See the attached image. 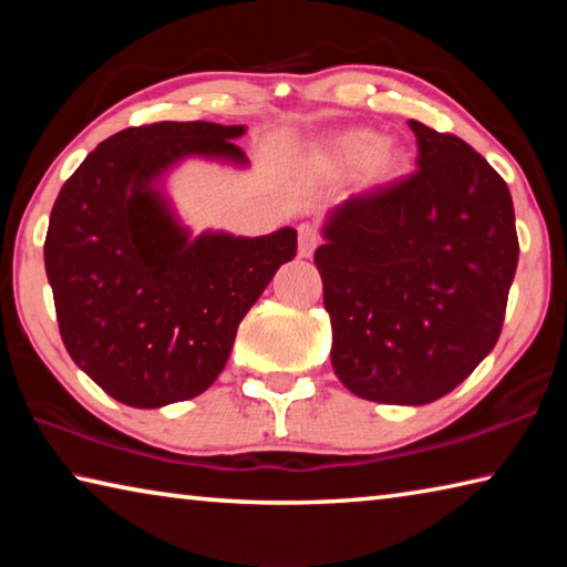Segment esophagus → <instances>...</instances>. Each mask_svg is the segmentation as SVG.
<instances>
[{"instance_id": "obj_1", "label": "esophagus", "mask_w": 567, "mask_h": 567, "mask_svg": "<svg viewBox=\"0 0 567 567\" xmlns=\"http://www.w3.org/2000/svg\"><path fill=\"white\" fill-rule=\"evenodd\" d=\"M297 233H300V245H297V252H300V257H312V252L320 245L318 229H315L312 225H300Z\"/></svg>"}]
</instances>
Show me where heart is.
<instances>
[{
    "label": "heart",
    "mask_w": 567,
    "mask_h": 567,
    "mask_svg": "<svg viewBox=\"0 0 567 567\" xmlns=\"http://www.w3.org/2000/svg\"><path fill=\"white\" fill-rule=\"evenodd\" d=\"M320 169L330 177L360 175L364 189H382L408 175V150L378 130H348L320 152Z\"/></svg>",
    "instance_id": "1"
}]
</instances>
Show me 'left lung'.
I'll list each match as a JSON object with an SVG mask.
<instances>
[{"mask_svg":"<svg viewBox=\"0 0 567 567\" xmlns=\"http://www.w3.org/2000/svg\"><path fill=\"white\" fill-rule=\"evenodd\" d=\"M417 172L332 207L315 252L334 375L385 405H427L495 348L517 267L511 189L455 134L410 120Z\"/></svg>","mask_w":567,"mask_h":567,"instance_id":"obj_1","label":"left lung"}]
</instances>
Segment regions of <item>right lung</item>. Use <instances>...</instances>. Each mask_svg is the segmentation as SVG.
I'll return each instance as SVG.
<instances>
[{
    "instance_id": "1",
    "label": "right lung",
    "mask_w": 567,
    "mask_h": 567,
    "mask_svg": "<svg viewBox=\"0 0 567 567\" xmlns=\"http://www.w3.org/2000/svg\"><path fill=\"white\" fill-rule=\"evenodd\" d=\"M245 124L157 122L90 152L64 182L44 239L62 342L110 398L155 410L225 370L239 322L297 252V233L195 235L167 182L187 159L247 169Z\"/></svg>"
}]
</instances>
